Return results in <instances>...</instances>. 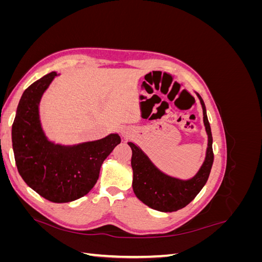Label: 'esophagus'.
Wrapping results in <instances>:
<instances>
[{"label":"esophagus","mask_w":262,"mask_h":262,"mask_svg":"<svg viewBox=\"0 0 262 262\" xmlns=\"http://www.w3.org/2000/svg\"><path fill=\"white\" fill-rule=\"evenodd\" d=\"M120 133L123 139H128L133 136V130L130 128V126H122L120 129Z\"/></svg>","instance_id":"esophagus-1"}]
</instances>
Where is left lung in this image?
Masks as SVG:
<instances>
[{"label":"left lung","instance_id":"obj_1","mask_svg":"<svg viewBox=\"0 0 262 262\" xmlns=\"http://www.w3.org/2000/svg\"><path fill=\"white\" fill-rule=\"evenodd\" d=\"M203 112V123L208 134V147L203 164L195 175L189 179H180L158 169L140 146L129 142L132 149L131 166L133 169V191L147 207L161 212H173L185 208L207 184L213 165L212 132L204 101L198 93Z\"/></svg>","mask_w":262,"mask_h":262}]
</instances>
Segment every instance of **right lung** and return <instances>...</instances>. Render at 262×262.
I'll list each match as a JSON object with an SVG mask.
<instances>
[{"label": "right lung", "instance_id": "1", "mask_svg": "<svg viewBox=\"0 0 262 262\" xmlns=\"http://www.w3.org/2000/svg\"><path fill=\"white\" fill-rule=\"evenodd\" d=\"M57 72L39 78L23 93L12 126L15 162L24 181L45 199L74 201L97 182L101 164L120 143L118 133L96 141L64 145L50 141L42 129L39 105Z\"/></svg>", "mask_w": 262, "mask_h": 262}]
</instances>
